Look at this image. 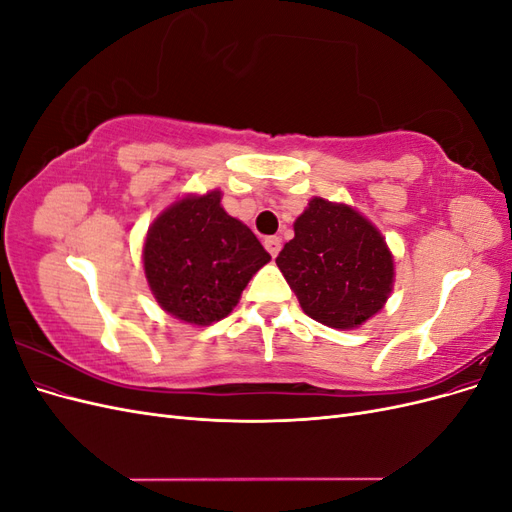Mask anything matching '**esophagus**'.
<instances>
[{"label": "esophagus", "mask_w": 512, "mask_h": 512, "mask_svg": "<svg viewBox=\"0 0 512 512\" xmlns=\"http://www.w3.org/2000/svg\"><path fill=\"white\" fill-rule=\"evenodd\" d=\"M265 247H267V252L275 258L277 254H280V250H282V239L280 237H267L265 239Z\"/></svg>", "instance_id": "obj_1"}]
</instances>
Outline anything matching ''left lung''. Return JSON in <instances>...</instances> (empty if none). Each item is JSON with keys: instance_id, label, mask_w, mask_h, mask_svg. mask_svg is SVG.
I'll return each instance as SVG.
<instances>
[{"instance_id": "1", "label": "left lung", "mask_w": 512, "mask_h": 512, "mask_svg": "<svg viewBox=\"0 0 512 512\" xmlns=\"http://www.w3.org/2000/svg\"><path fill=\"white\" fill-rule=\"evenodd\" d=\"M301 309L331 329H359L389 301L395 260L382 232L346 203L314 196L275 258Z\"/></svg>"}]
</instances>
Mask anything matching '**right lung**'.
<instances>
[{
	"label": "right lung",
	"mask_w": 512,
	"mask_h": 512,
	"mask_svg": "<svg viewBox=\"0 0 512 512\" xmlns=\"http://www.w3.org/2000/svg\"><path fill=\"white\" fill-rule=\"evenodd\" d=\"M269 260L254 232L224 211L220 190L175 200L143 243L151 294L164 312L192 327L226 318Z\"/></svg>",
	"instance_id": "right-lung-1"
}]
</instances>
